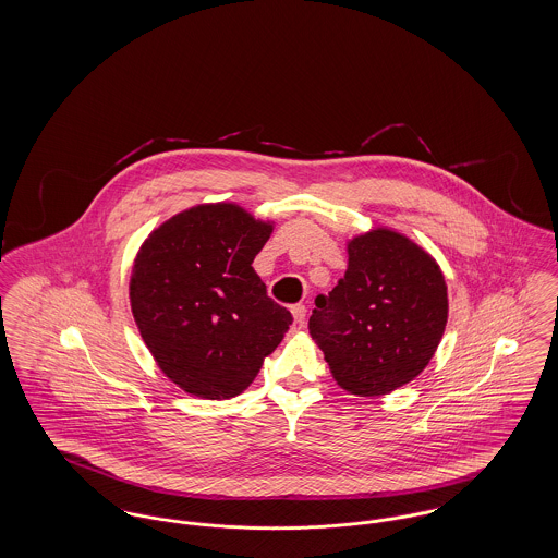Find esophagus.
<instances>
[{"label":"esophagus","instance_id":"34e87169","mask_svg":"<svg viewBox=\"0 0 558 558\" xmlns=\"http://www.w3.org/2000/svg\"><path fill=\"white\" fill-rule=\"evenodd\" d=\"M292 316H294V328L301 330L305 328V319H307V307L305 305H292Z\"/></svg>","mask_w":558,"mask_h":558}]
</instances>
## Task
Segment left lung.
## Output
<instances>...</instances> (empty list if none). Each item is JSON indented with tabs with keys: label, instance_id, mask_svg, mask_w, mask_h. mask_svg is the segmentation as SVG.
<instances>
[{
	"label": "left lung",
	"instance_id": "obj_1",
	"mask_svg": "<svg viewBox=\"0 0 558 558\" xmlns=\"http://www.w3.org/2000/svg\"><path fill=\"white\" fill-rule=\"evenodd\" d=\"M345 276L316 296L310 335L335 380L353 396H385L416 378L448 322L435 259L391 230L351 240Z\"/></svg>",
	"mask_w": 558,
	"mask_h": 558
}]
</instances>
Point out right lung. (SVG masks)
I'll return each instance as SVG.
<instances>
[{"label": "right lung", "mask_w": 558, "mask_h": 558, "mask_svg": "<svg viewBox=\"0 0 558 558\" xmlns=\"http://www.w3.org/2000/svg\"><path fill=\"white\" fill-rule=\"evenodd\" d=\"M269 234L236 205H203L165 221L137 253L133 318L160 371L192 396L242 393L292 324L253 269Z\"/></svg>", "instance_id": "add662e5"}]
</instances>
